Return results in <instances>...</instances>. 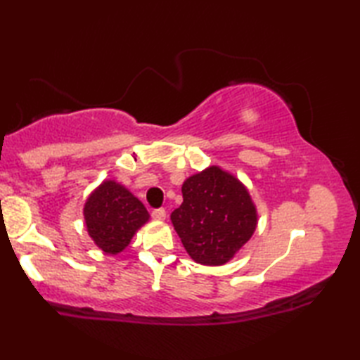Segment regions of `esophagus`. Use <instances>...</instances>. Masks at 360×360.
<instances>
[{
    "mask_svg": "<svg viewBox=\"0 0 360 360\" xmlns=\"http://www.w3.org/2000/svg\"><path fill=\"white\" fill-rule=\"evenodd\" d=\"M151 217L155 218V219H158V221H164L165 219V217H167V213H165V209H162V207H159V209H155L151 212Z\"/></svg>",
    "mask_w": 360,
    "mask_h": 360,
    "instance_id": "1",
    "label": "esophagus"
}]
</instances>
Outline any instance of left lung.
<instances>
[{
	"mask_svg": "<svg viewBox=\"0 0 360 360\" xmlns=\"http://www.w3.org/2000/svg\"><path fill=\"white\" fill-rule=\"evenodd\" d=\"M182 198L172 223L196 263H227L255 232L257 209L249 192L219 167L190 176L182 184Z\"/></svg>",
	"mask_w": 360,
	"mask_h": 360,
	"instance_id": "8db88e82",
	"label": "left lung"
}]
</instances>
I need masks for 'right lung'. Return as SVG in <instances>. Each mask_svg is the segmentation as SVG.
<instances>
[{
	"label": "right lung",
	"mask_w": 360,
	"mask_h": 360,
	"mask_svg": "<svg viewBox=\"0 0 360 360\" xmlns=\"http://www.w3.org/2000/svg\"><path fill=\"white\" fill-rule=\"evenodd\" d=\"M88 233L105 254L124 250L150 215L143 204L116 181H105L83 209Z\"/></svg>",
	"instance_id": "add662e5"
}]
</instances>
